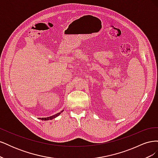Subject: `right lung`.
I'll return each instance as SVG.
<instances>
[{"label": "right lung", "instance_id": "add662e5", "mask_svg": "<svg viewBox=\"0 0 158 158\" xmlns=\"http://www.w3.org/2000/svg\"><path fill=\"white\" fill-rule=\"evenodd\" d=\"M63 111L64 110H63V111H61L60 112H59V113H56V114H54V115H52V116H51V117H44V118H40L39 119H41V120H42V121H47V120H52V119H53V118H56V117H58L59 114L62 113V112H63Z\"/></svg>", "mask_w": 158, "mask_h": 158}]
</instances>
